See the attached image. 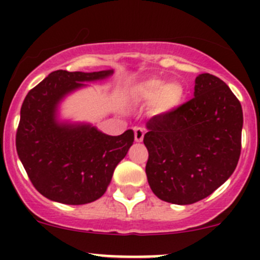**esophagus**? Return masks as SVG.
<instances>
[{
    "label": "esophagus",
    "instance_id": "esophagus-1",
    "mask_svg": "<svg viewBox=\"0 0 260 260\" xmlns=\"http://www.w3.org/2000/svg\"><path fill=\"white\" fill-rule=\"evenodd\" d=\"M143 137H145V129L141 127L135 128V140L136 142H142Z\"/></svg>",
    "mask_w": 260,
    "mask_h": 260
}]
</instances>
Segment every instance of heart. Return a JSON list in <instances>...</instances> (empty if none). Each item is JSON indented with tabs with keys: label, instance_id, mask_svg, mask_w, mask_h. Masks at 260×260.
<instances>
[{
	"label": "heart",
	"instance_id": "1",
	"mask_svg": "<svg viewBox=\"0 0 260 260\" xmlns=\"http://www.w3.org/2000/svg\"><path fill=\"white\" fill-rule=\"evenodd\" d=\"M128 95L137 103L152 104L156 114H167L182 104L185 90L177 83L166 84L161 79H148L133 85Z\"/></svg>",
	"mask_w": 260,
	"mask_h": 260
}]
</instances>
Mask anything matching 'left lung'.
Here are the masks:
<instances>
[{
  "label": "left lung",
  "mask_w": 260,
  "mask_h": 260,
  "mask_svg": "<svg viewBox=\"0 0 260 260\" xmlns=\"http://www.w3.org/2000/svg\"><path fill=\"white\" fill-rule=\"evenodd\" d=\"M146 175L154 195L188 205L211 195L234 172L242 149L243 109L215 75L195 79L193 98L146 123Z\"/></svg>",
  "instance_id": "1"
}]
</instances>
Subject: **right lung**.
I'll use <instances>...</instances> for the list:
<instances>
[{
    "instance_id": "1",
    "label": "right lung",
    "mask_w": 260,
    "mask_h": 260,
    "mask_svg": "<svg viewBox=\"0 0 260 260\" xmlns=\"http://www.w3.org/2000/svg\"><path fill=\"white\" fill-rule=\"evenodd\" d=\"M113 70H56L31 89L21 107L16 149L36 190L56 203L84 205L104 195L114 169L135 141L132 129L108 136L90 123L59 119V104Z\"/></svg>"
}]
</instances>
